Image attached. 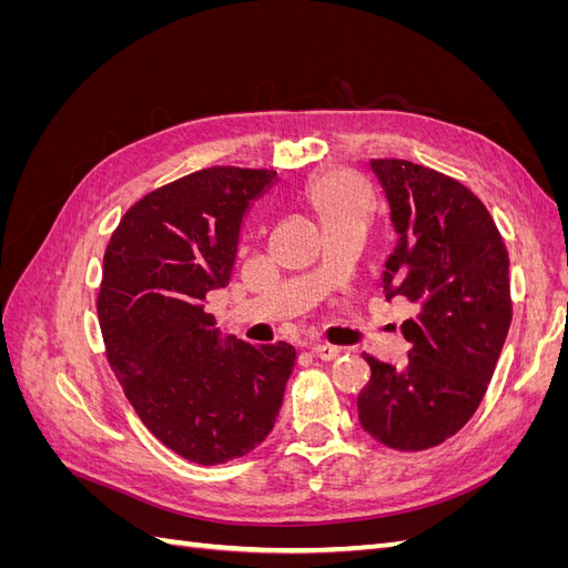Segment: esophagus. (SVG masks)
<instances>
[{
    "instance_id": "esophagus-1",
    "label": "esophagus",
    "mask_w": 568,
    "mask_h": 568,
    "mask_svg": "<svg viewBox=\"0 0 568 568\" xmlns=\"http://www.w3.org/2000/svg\"><path fill=\"white\" fill-rule=\"evenodd\" d=\"M311 353H313L315 357H320V359H334V357H338V355L343 353V348L332 346V343H313Z\"/></svg>"
}]
</instances>
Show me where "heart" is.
Wrapping results in <instances>:
<instances>
[{
	"instance_id": "b5f03b06",
	"label": "heart",
	"mask_w": 568,
	"mask_h": 568,
	"mask_svg": "<svg viewBox=\"0 0 568 568\" xmlns=\"http://www.w3.org/2000/svg\"><path fill=\"white\" fill-rule=\"evenodd\" d=\"M305 203L311 205L322 230L343 225V222L365 225L372 213V192L367 182L353 170L334 168L305 186Z\"/></svg>"
}]
</instances>
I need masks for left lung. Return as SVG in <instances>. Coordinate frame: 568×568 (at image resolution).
<instances>
[{
	"label": "left lung",
	"mask_w": 568,
	"mask_h": 568,
	"mask_svg": "<svg viewBox=\"0 0 568 568\" xmlns=\"http://www.w3.org/2000/svg\"><path fill=\"white\" fill-rule=\"evenodd\" d=\"M398 246L386 261V298L415 305L403 322L407 363L365 353L372 376L357 395L365 432L417 453L455 436L493 379L511 324L509 253L471 189L403 159H374Z\"/></svg>",
	"instance_id": "8db88e82"
}]
</instances>
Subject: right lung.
<instances>
[{
	"label": "right lung",
	"mask_w": 568,
	"mask_h": 568,
	"mask_svg": "<svg viewBox=\"0 0 568 568\" xmlns=\"http://www.w3.org/2000/svg\"><path fill=\"white\" fill-rule=\"evenodd\" d=\"M274 178L215 165L153 189L104 253L97 313L109 365L149 432L196 464H225L267 438L296 363L284 341H222L205 313L230 282L248 203Z\"/></svg>",
	"instance_id": "right-lung-1"
}]
</instances>
